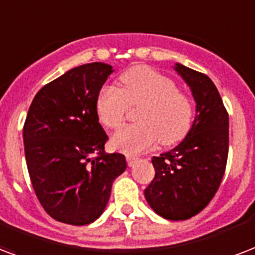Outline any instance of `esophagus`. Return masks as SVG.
I'll return each instance as SVG.
<instances>
[{"label":"esophagus","mask_w":255,"mask_h":255,"mask_svg":"<svg viewBox=\"0 0 255 255\" xmlns=\"http://www.w3.org/2000/svg\"><path fill=\"white\" fill-rule=\"evenodd\" d=\"M126 159H127V163H128V166H129V167L133 166V164L136 163V160H137V158L132 156V155H127V156H126Z\"/></svg>","instance_id":"1"}]
</instances>
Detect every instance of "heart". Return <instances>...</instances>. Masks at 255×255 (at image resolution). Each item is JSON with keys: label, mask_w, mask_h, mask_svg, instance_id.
Returning <instances> with one entry per match:
<instances>
[{"label": "heart", "mask_w": 255, "mask_h": 255, "mask_svg": "<svg viewBox=\"0 0 255 255\" xmlns=\"http://www.w3.org/2000/svg\"><path fill=\"white\" fill-rule=\"evenodd\" d=\"M119 83V89L103 87L96 99L99 120L111 129L122 126L129 107L139 106V123L122 128L112 137L116 148L137 153L158 140L164 147L183 140L191 128L194 107L174 81L148 67H135L124 72Z\"/></svg>", "instance_id": "obj_1"}]
</instances>
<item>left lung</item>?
<instances>
[{"instance_id":"8db88e82","label":"left lung","mask_w":255,"mask_h":255,"mask_svg":"<svg viewBox=\"0 0 255 255\" xmlns=\"http://www.w3.org/2000/svg\"><path fill=\"white\" fill-rule=\"evenodd\" d=\"M191 89L197 114L183 140L168 152L153 156L155 178L144 197L155 213L184 221L209 205L222 182L229 153V115L209 76L175 64Z\"/></svg>"}]
</instances>
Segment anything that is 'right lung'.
I'll return each mask as SVG.
<instances>
[{"label":"right lung","instance_id":"obj_1","mask_svg":"<svg viewBox=\"0 0 255 255\" xmlns=\"http://www.w3.org/2000/svg\"><path fill=\"white\" fill-rule=\"evenodd\" d=\"M114 72L104 63L76 67L33 99L24 124L25 159L38 201L58 222L83 226L106 209L114 180L127 162L106 153L96 99Z\"/></svg>","mask_w":255,"mask_h":255}]
</instances>
